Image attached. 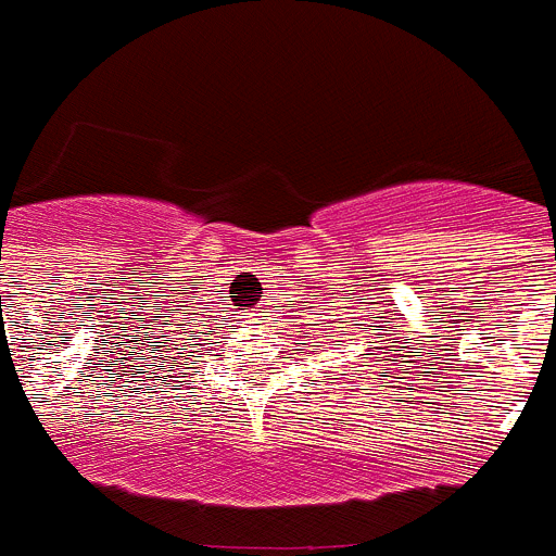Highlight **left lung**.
<instances>
[{
  "instance_id": "8db88e82",
  "label": "left lung",
  "mask_w": 556,
  "mask_h": 556,
  "mask_svg": "<svg viewBox=\"0 0 556 556\" xmlns=\"http://www.w3.org/2000/svg\"><path fill=\"white\" fill-rule=\"evenodd\" d=\"M356 325H359V319H356V317H351V325H342V328H351V331H345V340H340V342H351V345H354V342H356V345L363 342V333L365 331H356ZM377 328H380V331H382V325H371V331H377ZM351 336L355 337L354 341L350 340ZM380 337H386V333H377V342H386V340H380ZM377 349H380V345H377ZM368 351H371V349H368ZM359 356H363V359H365V356H368V354H359ZM382 356H386V351H377V354H371V359H374V363H382Z\"/></svg>"
}]
</instances>
